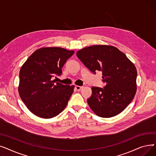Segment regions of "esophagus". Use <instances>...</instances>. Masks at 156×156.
<instances>
[{"instance_id":"obj_1","label":"esophagus","mask_w":156,"mask_h":156,"mask_svg":"<svg viewBox=\"0 0 156 156\" xmlns=\"http://www.w3.org/2000/svg\"><path fill=\"white\" fill-rule=\"evenodd\" d=\"M75 88H76V90L77 91H80L81 88H83V87L78 86V85H77V86H76V87H75Z\"/></svg>"}]
</instances>
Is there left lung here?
<instances>
[{"label": "left lung", "mask_w": 156, "mask_h": 156, "mask_svg": "<svg viewBox=\"0 0 156 156\" xmlns=\"http://www.w3.org/2000/svg\"><path fill=\"white\" fill-rule=\"evenodd\" d=\"M77 57L94 73L102 72L104 88L92 87L89 107L102 118L118 115L132 101L136 92L137 71L134 64L115 47L95 45L76 52Z\"/></svg>", "instance_id": "obj_1"}]
</instances>
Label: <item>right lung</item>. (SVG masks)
<instances>
[{
  "mask_svg": "<svg viewBox=\"0 0 156 156\" xmlns=\"http://www.w3.org/2000/svg\"><path fill=\"white\" fill-rule=\"evenodd\" d=\"M74 53V51L61 47H42L23 64L18 92L27 108L35 115L52 118L66 107L75 86L55 83L52 78L61 75V68Z\"/></svg>",
  "mask_w": 156,
  "mask_h": 156,
  "instance_id": "obj_1",
  "label": "right lung"
}]
</instances>
